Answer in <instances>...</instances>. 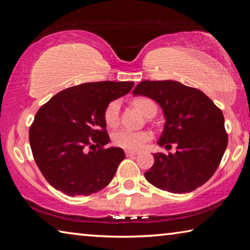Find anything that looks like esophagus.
Listing matches in <instances>:
<instances>
[{
  "mask_svg": "<svg viewBox=\"0 0 250 250\" xmlns=\"http://www.w3.org/2000/svg\"><path fill=\"white\" fill-rule=\"evenodd\" d=\"M125 156H134V155H137L138 154V152H134V151H129V150H126L125 152Z\"/></svg>",
  "mask_w": 250,
  "mask_h": 250,
  "instance_id": "esophagus-1",
  "label": "esophagus"
}]
</instances>
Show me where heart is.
I'll return each instance as SVG.
<instances>
[{
	"instance_id": "obj_1",
	"label": "heart",
	"mask_w": 250,
	"mask_h": 250,
	"mask_svg": "<svg viewBox=\"0 0 250 250\" xmlns=\"http://www.w3.org/2000/svg\"><path fill=\"white\" fill-rule=\"evenodd\" d=\"M133 104L143 115L149 117L152 112L156 113V104L151 99L139 98L133 101ZM104 124L109 128H116L120 121V101L112 100L107 104L104 111ZM152 139V133L147 130L133 131L129 129H120L112 135L113 145L125 150L135 151L149 142Z\"/></svg>"
}]
</instances>
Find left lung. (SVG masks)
Instances as JSON below:
<instances>
[{"label":"left lung","mask_w":250,"mask_h":250,"mask_svg":"<svg viewBox=\"0 0 250 250\" xmlns=\"http://www.w3.org/2000/svg\"><path fill=\"white\" fill-rule=\"evenodd\" d=\"M134 96L155 100L166 117L158 145L175 153L154 154V164L145 173L155 188L171 193L192 192L208 181L221 163L228 135L224 116L204 92L173 80L141 82Z\"/></svg>","instance_id":"1"}]
</instances>
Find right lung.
Listing matches in <instances>:
<instances>
[{
  "label": "right lung",
  "mask_w": 250,
  "mask_h": 250,
  "mask_svg": "<svg viewBox=\"0 0 250 250\" xmlns=\"http://www.w3.org/2000/svg\"><path fill=\"white\" fill-rule=\"evenodd\" d=\"M133 86V82L78 84L58 92L39 109L29 126V145L53 188L68 196L90 195L111 182L125 155L120 147H104L110 138L104 111Z\"/></svg>",
  "instance_id": "1"
}]
</instances>
